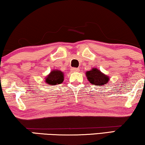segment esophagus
Wrapping results in <instances>:
<instances>
[{
  "instance_id": "34e87169",
  "label": "esophagus",
  "mask_w": 145,
  "mask_h": 145,
  "mask_svg": "<svg viewBox=\"0 0 145 145\" xmlns=\"http://www.w3.org/2000/svg\"><path fill=\"white\" fill-rule=\"evenodd\" d=\"M72 71L74 72H78L79 71V68H72Z\"/></svg>"
}]
</instances>
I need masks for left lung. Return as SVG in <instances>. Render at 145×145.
Listing matches in <instances>:
<instances>
[{"label": "left lung", "mask_w": 145, "mask_h": 145, "mask_svg": "<svg viewBox=\"0 0 145 145\" xmlns=\"http://www.w3.org/2000/svg\"><path fill=\"white\" fill-rule=\"evenodd\" d=\"M85 73L88 81L93 85L103 86L109 82V76L101 72V70L96 68H93Z\"/></svg>", "instance_id": "1"}]
</instances>
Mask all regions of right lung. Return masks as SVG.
Listing matches in <instances>:
<instances>
[{
	"label": "right lung",
	"instance_id": "1",
	"mask_svg": "<svg viewBox=\"0 0 145 145\" xmlns=\"http://www.w3.org/2000/svg\"><path fill=\"white\" fill-rule=\"evenodd\" d=\"M64 75L62 71L58 70H52L46 77L45 79L46 83L48 85H58L62 83L64 81Z\"/></svg>",
	"mask_w": 145,
	"mask_h": 145
}]
</instances>
